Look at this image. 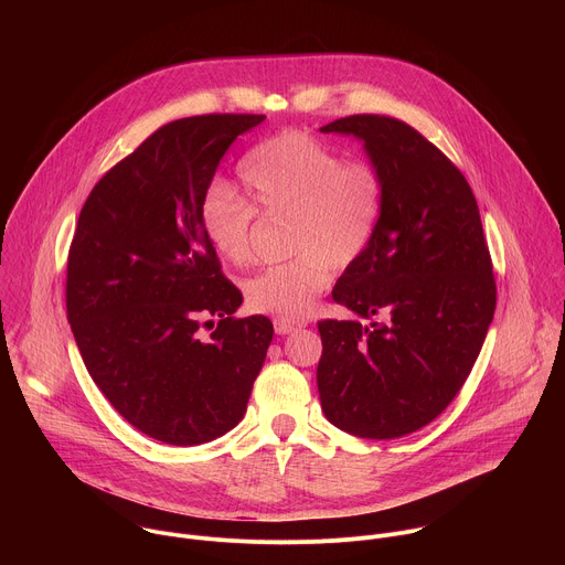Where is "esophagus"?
<instances>
[{
    "label": "esophagus",
    "instance_id": "esophagus-1",
    "mask_svg": "<svg viewBox=\"0 0 565 565\" xmlns=\"http://www.w3.org/2000/svg\"><path fill=\"white\" fill-rule=\"evenodd\" d=\"M273 324H275V333L277 335H288V333H295L301 327H306L303 321H290V319H281V317H275Z\"/></svg>",
    "mask_w": 565,
    "mask_h": 565
}]
</instances>
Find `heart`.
Wrapping results in <instances>:
<instances>
[{"mask_svg":"<svg viewBox=\"0 0 565 565\" xmlns=\"http://www.w3.org/2000/svg\"><path fill=\"white\" fill-rule=\"evenodd\" d=\"M246 190H207L201 227L210 248L227 264L253 257L255 218H286L284 253L290 259L246 279V303L257 312L301 319L331 281V270L353 268L377 230L382 179L366 160L340 151L306 131L288 129L259 142L238 168Z\"/></svg>","mask_w":565,"mask_h":565,"instance_id":"heart-1","label":"heart"}]
</instances>
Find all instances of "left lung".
Here are the masks:
<instances>
[{"mask_svg": "<svg viewBox=\"0 0 565 565\" xmlns=\"http://www.w3.org/2000/svg\"><path fill=\"white\" fill-rule=\"evenodd\" d=\"M351 134L384 188L375 236L333 299L364 319H324L317 388L338 429L371 440L414 434L465 384L497 308L492 257L462 172L420 131L377 114L321 127Z\"/></svg>", "mask_w": 565, "mask_h": 565, "instance_id": "left-lung-1", "label": "left lung"}]
</instances>
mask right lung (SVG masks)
Listing matches in <instances>:
<instances>
[{"instance_id":"add662e5","label":"right lung","mask_w":565,"mask_h":565,"mask_svg":"<svg viewBox=\"0 0 565 565\" xmlns=\"http://www.w3.org/2000/svg\"><path fill=\"white\" fill-rule=\"evenodd\" d=\"M264 118L163 125L96 183L77 218L66 264L75 344L111 407L160 443L192 447L234 429L273 342L268 317H234L244 295L201 227L223 153Z\"/></svg>"}]
</instances>
